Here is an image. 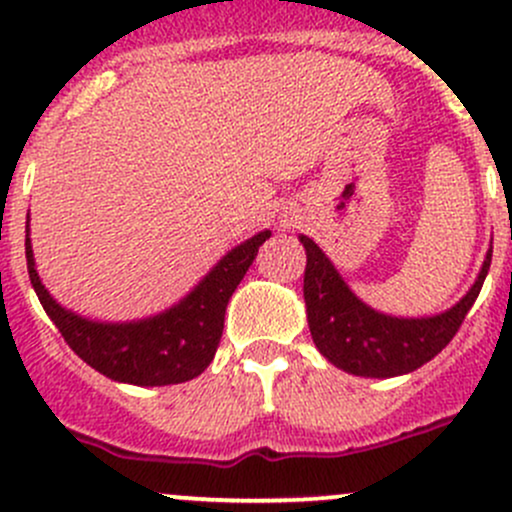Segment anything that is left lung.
<instances>
[{
  "instance_id": "8db88e82",
  "label": "left lung",
  "mask_w": 512,
  "mask_h": 512,
  "mask_svg": "<svg viewBox=\"0 0 512 512\" xmlns=\"http://www.w3.org/2000/svg\"><path fill=\"white\" fill-rule=\"evenodd\" d=\"M301 242L306 247V316L316 348L336 368L363 378L412 373L441 353L464 324L491 267L488 250L476 284L454 309L432 319H392L355 299L314 240L301 235Z\"/></svg>"
}]
</instances>
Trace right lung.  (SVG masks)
<instances>
[{"mask_svg":"<svg viewBox=\"0 0 512 512\" xmlns=\"http://www.w3.org/2000/svg\"><path fill=\"white\" fill-rule=\"evenodd\" d=\"M29 233V230H26ZM270 230L255 235L223 257L213 272L174 309L134 324H95L58 306L41 284L26 235V267L43 311L90 368L132 385H176L211 365L223 336L225 306L250 270Z\"/></svg>","mask_w":512,"mask_h":512,"instance_id":"right-lung-1","label":"right lung"}]
</instances>
